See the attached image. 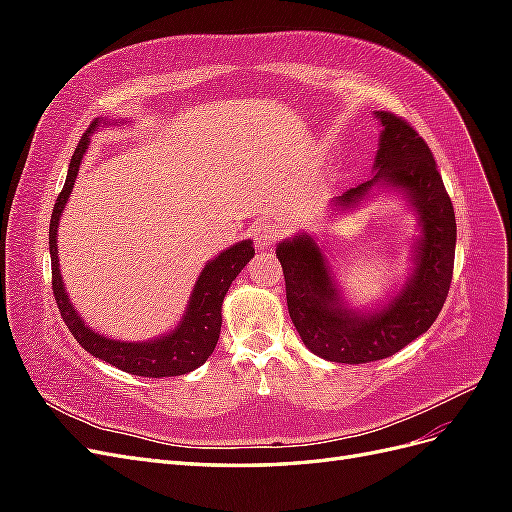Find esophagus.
I'll return each instance as SVG.
<instances>
[{"mask_svg": "<svg viewBox=\"0 0 512 512\" xmlns=\"http://www.w3.org/2000/svg\"><path fill=\"white\" fill-rule=\"evenodd\" d=\"M277 241V228L271 222H260L254 226V243L258 250H271Z\"/></svg>", "mask_w": 512, "mask_h": 512, "instance_id": "esophagus-1", "label": "esophagus"}]
</instances>
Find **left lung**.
<instances>
[{
  "label": "left lung",
  "mask_w": 512,
  "mask_h": 512,
  "mask_svg": "<svg viewBox=\"0 0 512 512\" xmlns=\"http://www.w3.org/2000/svg\"><path fill=\"white\" fill-rule=\"evenodd\" d=\"M376 117L382 132L374 177L331 203L335 211L354 209L374 185L395 188L410 200L421 237L406 286L376 312L350 309L314 237L301 232L275 250L284 269L292 324L309 350L333 363L380 361L406 348L438 318L453 280L455 211L433 153L406 119L386 111H376Z\"/></svg>",
  "instance_id": "8db88e82"
}]
</instances>
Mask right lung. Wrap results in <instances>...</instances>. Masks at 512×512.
<instances>
[{"label": "right lung", "mask_w": 512, "mask_h": 512, "mask_svg": "<svg viewBox=\"0 0 512 512\" xmlns=\"http://www.w3.org/2000/svg\"><path fill=\"white\" fill-rule=\"evenodd\" d=\"M100 123L111 121L96 119L83 134L79 147H76L70 160L64 190L59 192L51 215L49 250L53 294L59 307V314L64 318L66 327L70 329L76 342H79L91 356L111 363L121 371H128V374L143 378H168L188 374V371H194L196 367L203 365L215 350L222 329L224 297L232 280H235L247 262L254 258V245L250 239L239 241L228 247V250H224L220 256H215L213 260L207 262L194 284L188 309H185L181 322L170 333L158 339H147V342H119V339L104 337L94 329H89L79 316V312H74V307L68 299V292L64 288V280H61L57 258V228L61 213H64V207L74 188L76 175H79L83 156L89 147V136L96 132Z\"/></svg>", "instance_id": "right-lung-1"}]
</instances>
